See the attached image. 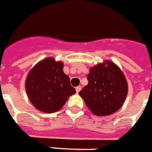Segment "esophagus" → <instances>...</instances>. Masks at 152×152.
I'll return each mask as SVG.
<instances>
[{
    "mask_svg": "<svg viewBox=\"0 0 152 152\" xmlns=\"http://www.w3.org/2000/svg\"><path fill=\"white\" fill-rule=\"evenodd\" d=\"M76 92H77V93H78V92H79L80 90H81V86H79L76 87Z\"/></svg>",
    "mask_w": 152,
    "mask_h": 152,
    "instance_id": "34e87169",
    "label": "esophagus"
}]
</instances>
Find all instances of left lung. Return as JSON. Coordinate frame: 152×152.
Listing matches in <instances>:
<instances>
[{
	"instance_id": "1",
	"label": "left lung",
	"mask_w": 152,
	"mask_h": 152,
	"mask_svg": "<svg viewBox=\"0 0 152 152\" xmlns=\"http://www.w3.org/2000/svg\"><path fill=\"white\" fill-rule=\"evenodd\" d=\"M88 85L79 92L87 107L96 115L115 113L122 107L128 93L123 72L111 61L99 63L90 69Z\"/></svg>"
}]
</instances>
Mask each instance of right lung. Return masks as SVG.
Wrapping results in <instances>:
<instances>
[{
    "label": "right lung",
    "mask_w": 152,
    "mask_h": 152,
    "mask_svg": "<svg viewBox=\"0 0 152 152\" xmlns=\"http://www.w3.org/2000/svg\"><path fill=\"white\" fill-rule=\"evenodd\" d=\"M63 69L62 62L49 57L37 63L29 72L25 87L29 99L37 109L55 113L63 107L69 96L76 93Z\"/></svg>",
    "instance_id": "obj_1"
}]
</instances>
